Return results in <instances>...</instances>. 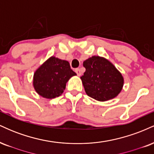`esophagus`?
I'll return each mask as SVG.
<instances>
[{
	"label": "esophagus",
	"mask_w": 154,
	"mask_h": 154,
	"mask_svg": "<svg viewBox=\"0 0 154 154\" xmlns=\"http://www.w3.org/2000/svg\"><path fill=\"white\" fill-rule=\"evenodd\" d=\"M75 72H76V73H77V75H78V76H80L81 75V71H80V69H79V68L76 69Z\"/></svg>",
	"instance_id": "esophagus-1"
}]
</instances>
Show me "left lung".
I'll use <instances>...</instances> for the list:
<instances>
[{
  "label": "left lung",
  "mask_w": 154,
  "mask_h": 154,
  "mask_svg": "<svg viewBox=\"0 0 154 154\" xmlns=\"http://www.w3.org/2000/svg\"><path fill=\"white\" fill-rule=\"evenodd\" d=\"M83 66L86 70L80 78L88 96L106 101L115 98L122 89V74L104 58L92 56L83 62Z\"/></svg>",
  "instance_id": "left-lung-1"
}]
</instances>
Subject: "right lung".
Segmentation results:
<instances>
[{
    "label": "right lung",
    "mask_w": 154,
    "mask_h": 154,
    "mask_svg": "<svg viewBox=\"0 0 154 154\" xmlns=\"http://www.w3.org/2000/svg\"><path fill=\"white\" fill-rule=\"evenodd\" d=\"M76 75L68 61L52 56L35 72L33 85L39 95L51 99L62 94L67 81Z\"/></svg>",
    "instance_id": "right-lung-1"
}]
</instances>
